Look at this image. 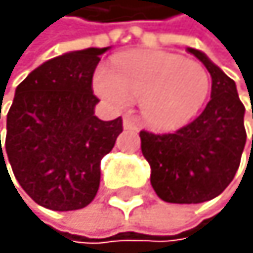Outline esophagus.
Returning <instances> with one entry per match:
<instances>
[{
    "label": "esophagus",
    "mask_w": 253,
    "mask_h": 253,
    "mask_svg": "<svg viewBox=\"0 0 253 253\" xmlns=\"http://www.w3.org/2000/svg\"><path fill=\"white\" fill-rule=\"evenodd\" d=\"M124 127L126 129H137V123H135L134 118H130V116H126V118H124Z\"/></svg>",
    "instance_id": "34e87169"
}]
</instances>
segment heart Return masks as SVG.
Returning a JSON list of instances; mask_svg holds the SVG:
<instances>
[{
	"instance_id": "obj_1",
	"label": "heart",
	"mask_w": 253,
	"mask_h": 253,
	"mask_svg": "<svg viewBox=\"0 0 253 253\" xmlns=\"http://www.w3.org/2000/svg\"><path fill=\"white\" fill-rule=\"evenodd\" d=\"M94 91L112 107L141 101L144 121L169 130L199 114L211 91V76L201 63L162 51L130 52L94 73Z\"/></svg>"
}]
</instances>
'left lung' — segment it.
<instances>
[{
    "label": "left lung",
    "instance_id": "8db88e82",
    "mask_svg": "<svg viewBox=\"0 0 253 253\" xmlns=\"http://www.w3.org/2000/svg\"><path fill=\"white\" fill-rule=\"evenodd\" d=\"M187 51L211 73V101L197 119L175 132L139 134L152 187L170 204H201L224 192L239 169L247 141L245 107L235 83L202 51Z\"/></svg>",
    "mask_w": 253,
    "mask_h": 253
}]
</instances>
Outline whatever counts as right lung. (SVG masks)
Here are the masks:
<instances>
[{
	"label": "right lung",
	"instance_id": "add662e5",
	"mask_svg": "<svg viewBox=\"0 0 253 253\" xmlns=\"http://www.w3.org/2000/svg\"><path fill=\"white\" fill-rule=\"evenodd\" d=\"M107 49L71 51L42 63L16 87L6 116L0 169L11 164L24 192L51 211H78L92 202L101 159L123 132L121 118L94 116L99 99L92 92V74Z\"/></svg>",
	"mask_w": 253,
	"mask_h": 253
}]
</instances>
